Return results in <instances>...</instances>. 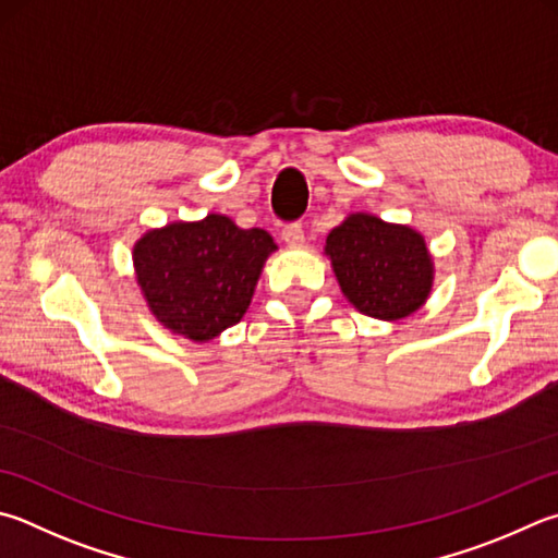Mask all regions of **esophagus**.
Masks as SVG:
<instances>
[{"instance_id": "obj_1", "label": "esophagus", "mask_w": 558, "mask_h": 558, "mask_svg": "<svg viewBox=\"0 0 558 558\" xmlns=\"http://www.w3.org/2000/svg\"><path fill=\"white\" fill-rule=\"evenodd\" d=\"M282 241H286L290 248H300L305 244V231H302L300 225H288L282 229Z\"/></svg>"}]
</instances>
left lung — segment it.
<instances>
[{"mask_svg": "<svg viewBox=\"0 0 558 558\" xmlns=\"http://www.w3.org/2000/svg\"><path fill=\"white\" fill-rule=\"evenodd\" d=\"M333 278L353 307L380 322L412 317L434 288V258L417 229L353 211L324 244Z\"/></svg>", "mask_w": 558, "mask_h": 558, "instance_id": "1", "label": "left lung"}]
</instances>
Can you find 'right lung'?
Returning <instances> with one entry per match:
<instances>
[{
  "label": "right lung",
  "instance_id": "1",
  "mask_svg": "<svg viewBox=\"0 0 558 558\" xmlns=\"http://www.w3.org/2000/svg\"><path fill=\"white\" fill-rule=\"evenodd\" d=\"M272 251L278 244L266 229H241L209 211L148 229L131 258L150 314L173 333L207 343L244 317Z\"/></svg>",
  "mask_w": 558,
  "mask_h": 558
}]
</instances>
